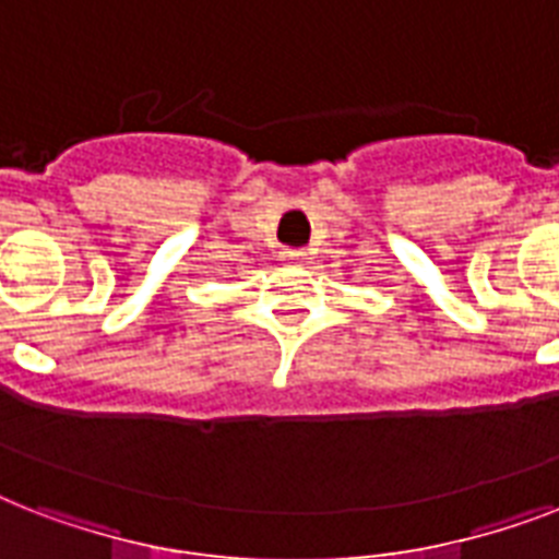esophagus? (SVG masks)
I'll use <instances>...</instances> for the list:
<instances>
[{
	"instance_id": "esophagus-1",
	"label": "esophagus",
	"mask_w": 559,
	"mask_h": 559,
	"mask_svg": "<svg viewBox=\"0 0 559 559\" xmlns=\"http://www.w3.org/2000/svg\"><path fill=\"white\" fill-rule=\"evenodd\" d=\"M281 261L284 263H305L307 261V252L305 249H284V252H281Z\"/></svg>"
}]
</instances>
